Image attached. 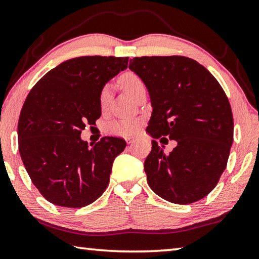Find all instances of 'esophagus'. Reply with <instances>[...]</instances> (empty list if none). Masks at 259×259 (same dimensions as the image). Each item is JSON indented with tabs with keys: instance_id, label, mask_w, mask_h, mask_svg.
I'll return each mask as SVG.
<instances>
[{
	"instance_id": "34e87169",
	"label": "esophagus",
	"mask_w": 259,
	"mask_h": 259,
	"mask_svg": "<svg viewBox=\"0 0 259 259\" xmlns=\"http://www.w3.org/2000/svg\"><path fill=\"white\" fill-rule=\"evenodd\" d=\"M126 144H133L134 143V138H125Z\"/></svg>"
}]
</instances>
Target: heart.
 I'll list each match as a JSON object with an SVG mask.
<instances>
[{"instance_id": "b5f03b06", "label": "heart", "mask_w": 259, "mask_h": 259, "mask_svg": "<svg viewBox=\"0 0 259 259\" xmlns=\"http://www.w3.org/2000/svg\"><path fill=\"white\" fill-rule=\"evenodd\" d=\"M119 81L125 93L136 101L144 91H146V84L140 76L134 71H126L120 76ZM112 98V92L110 84H105L101 89L98 95V103L102 111H105L109 107ZM139 128V121L137 120H119L112 121L106 124L105 129L109 134L115 136H131L137 133Z\"/></svg>"}]
</instances>
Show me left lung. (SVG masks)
Instances as JSON below:
<instances>
[{
	"mask_svg": "<svg viewBox=\"0 0 259 259\" xmlns=\"http://www.w3.org/2000/svg\"><path fill=\"white\" fill-rule=\"evenodd\" d=\"M129 68L143 79L152 100L146 131L178 143L165 154L152 142L144 164L149 187L170 203L203 199L220 181L233 142L227 94L207 69L187 56H140L130 60Z\"/></svg>",
	"mask_w": 259,
	"mask_h": 259,
	"instance_id": "8db88e82",
	"label": "left lung"
}]
</instances>
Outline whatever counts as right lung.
Returning <instances> with one entry per match:
<instances>
[{"label": "right lung", "mask_w": 259, "mask_h": 259, "mask_svg": "<svg viewBox=\"0 0 259 259\" xmlns=\"http://www.w3.org/2000/svg\"><path fill=\"white\" fill-rule=\"evenodd\" d=\"M128 61L101 55L68 60L28 94L18 122L19 152L31 182L50 203L80 208L109 186L112 164L125 140L103 137L89 147L80 134L100 119L101 89Z\"/></svg>", "instance_id": "1"}]
</instances>
